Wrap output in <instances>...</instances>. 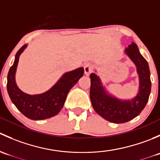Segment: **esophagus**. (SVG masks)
I'll list each match as a JSON object with an SVG mask.
<instances>
[{
  "mask_svg": "<svg viewBox=\"0 0 160 160\" xmlns=\"http://www.w3.org/2000/svg\"><path fill=\"white\" fill-rule=\"evenodd\" d=\"M93 66L91 63H87L84 66V72L86 75H90V72H93Z\"/></svg>",
  "mask_w": 160,
  "mask_h": 160,
  "instance_id": "34e87169",
  "label": "esophagus"
}]
</instances>
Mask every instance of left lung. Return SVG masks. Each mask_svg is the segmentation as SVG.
Listing matches in <instances>:
<instances>
[{
  "label": "left lung",
  "mask_w": 160,
  "mask_h": 160,
  "mask_svg": "<svg viewBox=\"0 0 160 160\" xmlns=\"http://www.w3.org/2000/svg\"><path fill=\"white\" fill-rule=\"evenodd\" d=\"M125 52L136 65L139 76V92L134 99L121 101L108 94L99 77L95 73L90 75L92 106L98 114L113 123H125L137 117L146 107L151 92L149 65L140 54L138 46L132 42Z\"/></svg>",
  "instance_id": "left-lung-1"
}]
</instances>
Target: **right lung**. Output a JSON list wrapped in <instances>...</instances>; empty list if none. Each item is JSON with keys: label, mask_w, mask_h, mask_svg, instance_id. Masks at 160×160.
Returning a JSON list of instances; mask_svg holds the SVG:
<instances>
[{"label": "right lung", "mask_w": 160, "mask_h": 160, "mask_svg": "<svg viewBox=\"0 0 160 160\" xmlns=\"http://www.w3.org/2000/svg\"><path fill=\"white\" fill-rule=\"evenodd\" d=\"M24 45L15 55L14 64L8 74L7 89L10 98L18 109L28 118L42 120L53 117L60 111L65 103L69 91L83 77V67L66 72L59 81L46 93L29 95L25 93L17 87L15 83V72L20 54L26 48Z\"/></svg>", "instance_id": "obj_1"}]
</instances>
